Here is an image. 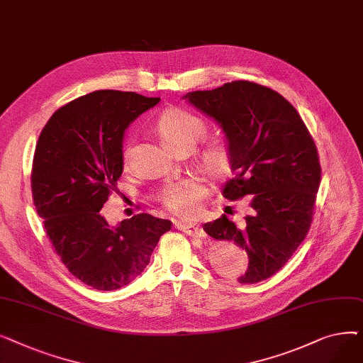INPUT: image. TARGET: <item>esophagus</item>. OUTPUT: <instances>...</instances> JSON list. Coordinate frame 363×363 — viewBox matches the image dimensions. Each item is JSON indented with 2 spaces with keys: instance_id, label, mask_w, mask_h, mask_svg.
Returning a JSON list of instances; mask_svg holds the SVG:
<instances>
[{
  "instance_id": "1",
  "label": "esophagus",
  "mask_w": 363,
  "mask_h": 363,
  "mask_svg": "<svg viewBox=\"0 0 363 363\" xmlns=\"http://www.w3.org/2000/svg\"><path fill=\"white\" fill-rule=\"evenodd\" d=\"M175 228L182 233H185L189 237H194V238H206V233L201 230L199 226H193V225H182V223H175Z\"/></svg>"
}]
</instances>
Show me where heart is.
I'll use <instances>...</instances> for the list:
<instances>
[{"label":"heart","mask_w":363,"mask_h":363,"mask_svg":"<svg viewBox=\"0 0 363 363\" xmlns=\"http://www.w3.org/2000/svg\"><path fill=\"white\" fill-rule=\"evenodd\" d=\"M157 130L163 143L174 151L193 148L207 132L206 122L197 114L184 108H166L157 121ZM132 155V141L122 148V163L126 166ZM233 148L226 140H208L199 151L197 162L200 169L212 179H223L233 167ZM207 188L199 179H184L170 184L162 189L159 200L166 211L179 219L191 220L200 216Z\"/></svg>","instance_id":"heart-1"}]
</instances>
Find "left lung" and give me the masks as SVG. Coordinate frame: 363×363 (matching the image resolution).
<instances>
[{
    "instance_id": "left-lung-1",
    "label": "left lung",
    "mask_w": 363,
    "mask_h": 363,
    "mask_svg": "<svg viewBox=\"0 0 363 363\" xmlns=\"http://www.w3.org/2000/svg\"><path fill=\"white\" fill-rule=\"evenodd\" d=\"M184 99L216 119L233 148L234 177L222 194L252 196L250 213L235 225L226 215L203 225L215 240L249 255L241 284L275 275L306 238L313 219L320 164L315 141L297 110L277 91L249 81L193 91Z\"/></svg>"
}]
</instances>
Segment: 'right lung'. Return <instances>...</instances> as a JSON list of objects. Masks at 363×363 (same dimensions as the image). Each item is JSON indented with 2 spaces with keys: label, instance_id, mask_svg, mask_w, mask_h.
Segmentation results:
<instances>
[{
  "label": "right lung",
  "instance_id": "obj_1",
  "mask_svg": "<svg viewBox=\"0 0 363 363\" xmlns=\"http://www.w3.org/2000/svg\"><path fill=\"white\" fill-rule=\"evenodd\" d=\"M160 101L103 89L55 110L38 138L32 197L45 234L69 272L100 291L125 287L150 263L172 222L148 213L110 228L100 211L119 193L125 129Z\"/></svg>",
  "mask_w": 363,
  "mask_h": 363
}]
</instances>
